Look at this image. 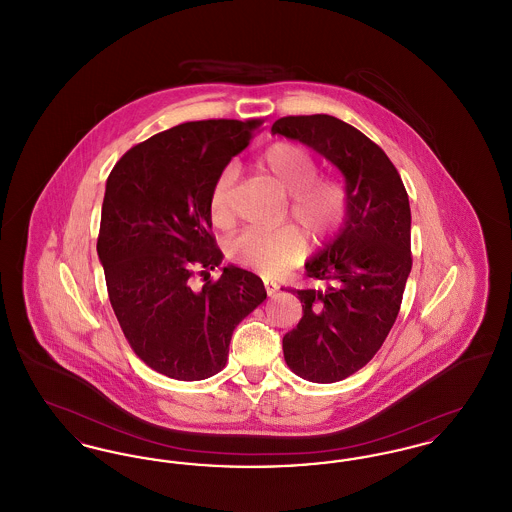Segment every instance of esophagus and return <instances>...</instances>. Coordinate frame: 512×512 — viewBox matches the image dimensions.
I'll return each mask as SVG.
<instances>
[{"mask_svg": "<svg viewBox=\"0 0 512 512\" xmlns=\"http://www.w3.org/2000/svg\"><path fill=\"white\" fill-rule=\"evenodd\" d=\"M265 290H267L268 297H272L274 293L278 292V286H276V284H268V282H265Z\"/></svg>", "mask_w": 512, "mask_h": 512, "instance_id": "esophagus-1", "label": "esophagus"}]
</instances>
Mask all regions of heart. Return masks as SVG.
<instances>
[{"mask_svg":"<svg viewBox=\"0 0 512 512\" xmlns=\"http://www.w3.org/2000/svg\"><path fill=\"white\" fill-rule=\"evenodd\" d=\"M259 165L290 195V217L313 240H324L340 228L347 213V195L338 182L318 178L317 159L309 149L276 142L261 155ZM236 176V167L228 165L219 172L211 188L209 215L219 226L230 220V190ZM303 251V236L292 226L270 232L249 228L226 242V255L232 263L267 276L295 265Z\"/></svg>","mask_w":512,"mask_h":512,"instance_id":"b5f03b06","label":"heart"}]
</instances>
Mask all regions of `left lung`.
Wrapping results in <instances>:
<instances>
[{"instance_id": "obj_1", "label": "left lung", "mask_w": 512, "mask_h": 512, "mask_svg": "<svg viewBox=\"0 0 512 512\" xmlns=\"http://www.w3.org/2000/svg\"><path fill=\"white\" fill-rule=\"evenodd\" d=\"M270 132L311 147L345 180L340 230L305 263L326 286L292 290L303 317L282 340L297 376L340 382L376 355L399 313L413 267L409 195L388 155L336 117H284Z\"/></svg>"}]
</instances>
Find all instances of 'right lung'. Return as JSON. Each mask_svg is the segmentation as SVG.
Returning <instances> with one entry per match:
<instances>
[{"label":"right lung","instance_id":"1","mask_svg":"<svg viewBox=\"0 0 512 512\" xmlns=\"http://www.w3.org/2000/svg\"><path fill=\"white\" fill-rule=\"evenodd\" d=\"M261 121L172 126L121 157L105 184L98 255L109 301L134 353L184 382L226 365L234 328L267 299L263 280L222 263L209 228L219 172L242 153ZM201 269L206 284L189 278Z\"/></svg>","mask_w":512,"mask_h":512}]
</instances>
